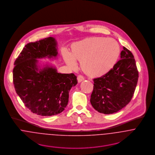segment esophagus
Segmentation results:
<instances>
[{
  "mask_svg": "<svg viewBox=\"0 0 155 155\" xmlns=\"http://www.w3.org/2000/svg\"><path fill=\"white\" fill-rule=\"evenodd\" d=\"M77 80H78V83H80V82H81L82 81L84 80V77L83 75H79L77 77Z\"/></svg>",
  "mask_w": 155,
  "mask_h": 155,
  "instance_id": "1",
  "label": "esophagus"
}]
</instances>
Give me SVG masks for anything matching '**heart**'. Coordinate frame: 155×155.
I'll use <instances>...</instances> for the list:
<instances>
[{
	"mask_svg": "<svg viewBox=\"0 0 155 155\" xmlns=\"http://www.w3.org/2000/svg\"><path fill=\"white\" fill-rule=\"evenodd\" d=\"M120 49L112 38L90 37L73 43L70 53L64 52L63 57L71 68L76 67L75 61H80V68L91 77L102 76L112 69L118 61Z\"/></svg>",
	"mask_w": 155,
	"mask_h": 155,
	"instance_id": "b5f03b06",
	"label": "heart"
}]
</instances>
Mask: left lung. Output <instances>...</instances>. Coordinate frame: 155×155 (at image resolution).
<instances>
[{
    "mask_svg": "<svg viewBox=\"0 0 155 155\" xmlns=\"http://www.w3.org/2000/svg\"><path fill=\"white\" fill-rule=\"evenodd\" d=\"M138 72L133 53L123 47L120 59L113 68L93 79L90 97L92 106L100 113L117 112L131 101L137 84Z\"/></svg>",
    "mask_w": 155,
    "mask_h": 155,
    "instance_id": "8db88e82",
    "label": "left lung"
}]
</instances>
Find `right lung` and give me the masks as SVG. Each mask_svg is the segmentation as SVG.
<instances>
[{
    "mask_svg": "<svg viewBox=\"0 0 155 155\" xmlns=\"http://www.w3.org/2000/svg\"><path fill=\"white\" fill-rule=\"evenodd\" d=\"M57 54L56 41L49 37L27 44L14 62L15 91L25 106L38 115L49 117L62 112L68 103L71 87L78 83L72 73H58L49 67L38 71L36 59Z\"/></svg>",
    "mask_w": 155,
    "mask_h": 155,
    "instance_id": "obj_1",
    "label": "right lung"
}]
</instances>
